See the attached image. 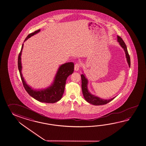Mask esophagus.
<instances>
[{
  "mask_svg": "<svg viewBox=\"0 0 146 146\" xmlns=\"http://www.w3.org/2000/svg\"><path fill=\"white\" fill-rule=\"evenodd\" d=\"M80 63H76L75 64L74 66V70L75 71H78L79 70V69H80Z\"/></svg>",
  "mask_w": 146,
  "mask_h": 146,
  "instance_id": "34e87169",
  "label": "esophagus"
}]
</instances>
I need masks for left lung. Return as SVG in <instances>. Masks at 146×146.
I'll use <instances>...</instances> for the list:
<instances>
[{
  "label": "left lung",
  "mask_w": 146,
  "mask_h": 146,
  "mask_svg": "<svg viewBox=\"0 0 146 146\" xmlns=\"http://www.w3.org/2000/svg\"><path fill=\"white\" fill-rule=\"evenodd\" d=\"M117 41L119 42V45H121V46L124 49V50L125 51L127 61L128 63L129 66L130 67L131 59H130L129 55L128 54L127 47H126L124 42L122 38L121 37H119V36H117ZM81 78H82V92L83 94L84 97L86 100V101H87L89 104H93V105H96V106L104 105V104H107L108 103H109V102L112 101L113 99L115 98V97H114L113 98L111 99L106 100V99L100 98H99L98 97L92 95L89 92L88 88H87L88 80H87L86 78H85V75L83 74L81 75Z\"/></svg>",
  "instance_id": "obj_1"
}]
</instances>
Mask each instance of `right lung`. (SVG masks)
Here are the masks:
<instances>
[{"label": "right lung", "instance_id": "add662e5", "mask_svg": "<svg viewBox=\"0 0 146 146\" xmlns=\"http://www.w3.org/2000/svg\"><path fill=\"white\" fill-rule=\"evenodd\" d=\"M40 31V30H37L34 32L29 34L24 40V42L31 36L39 32ZM23 47V44L22 46L20 52L18 56V68L21 80L26 91L31 97L42 102L55 103L60 100L62 98L63 92H64L66 79L68 76L72 74L74 72V63L73 62L66 63L60 66L56 75L54 83L52 84L50 86L48 87L46 89L38 90H34L26 83L21 73L22 64L21 56Z\"/></svg>", "mask_w": 146, "mask_h": 146}]
</instances>
